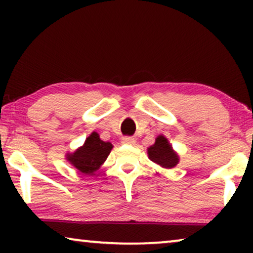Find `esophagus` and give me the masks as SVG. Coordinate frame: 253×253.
<instances>
[{
	"label": "esophagus",
	"instance_id": "obj_1",
	"mask_svg": "<svg viewBox=\"0 0 253 253\" xmlns=\"http://www.w3.org/2000/svg\"><path fill=\"white\" fill-rule=\"evenodd\" d=\"M122 143H124V144H129V145H133L134 143H136V140H134L133 137L126 136V137H123V138H122Z\"/></svg>",
	"mask_w": 253,
	"mask_h": 253
}]
</instances>
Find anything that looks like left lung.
I'll use <instances>...</instances> for the list:
<instances>
[{
    "label": "left lung",
    "mask_w": 253,
    "mask_h": 253,
    "mask_svg": "<svg viewBox=\"0 0 253 253\" xmlns=\"http://www.w3.org/2000/svg\"><path fill=\"white\" fill-rule=\"evenodd\" d=\"M148 157L152 161L164 168H172L178 164L177 154L172 151L168 140L164 136H159L153 146L148 148Z\"/></svg>",
    "instance_id": "8db88e82"
}]
</instances>
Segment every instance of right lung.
Here are the masks:
<instances>
[{
	"mask_svg": "<svg viewBox=\"0 0 253 253\" xmlns=\"http://www.w3.org/2000/svg\"><path fill=\"white\" fill-rule=\"evenodd\" d=\"M112 148V144L101 140L98 133L93 132L85 140L84 146L69 155L68 160L83 174L92 175L105 162Z\"/></svg>",
	"mask_w": 253,
	"mask_h": 253,
	"instance_id": "1",
	"label": "right lung"
}]
</instances>
